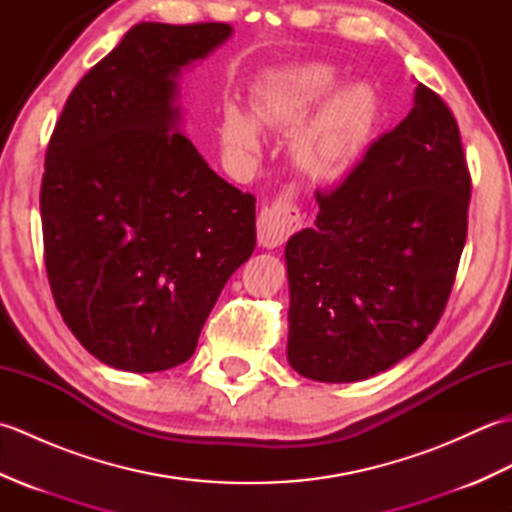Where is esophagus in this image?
<instances>
[{
	"mask_svg": "<svg viewBox=\"0 0 512 512\" xmlns=\"http://www.w3.org/2000/svg\"><path fill=\"white\" fill-rule=\"evenodd\" d=\"M303 224V215L292 195H284L270 206H264L257 217V239L264 248H277L297 233Z\"/></svg>",
	"mask_w": 512,
	"mask_h": 512,
	"instance_id": "obj_1",
	"label": "esophagus"
}]
</instances>
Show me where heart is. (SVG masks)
Listing matches in <instances>:
<instances>
[{
  "mask_svg": "<svg viewBox=\"0 0 512 512\" xmlns=\"http://www.w3.org/2000/svg\"><path fill=\"white\" fill-rule=\"evenodd\" d=\"M332 65L310 61L270 70L250 92V114L224 107L222 145L239 156L262 149V127L292 129L315 113L292 140V158L312 178H334L352 169L372 145L380 123L378 92L365 81L343 85Z\"/></svg>",
  "mask_w": 512,
  "mask_h": 512,
  "instance_id": "b5f03b06",
  "label": "heart"
}]
</instances>
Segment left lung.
Here are the masks:
<instances>
[{
	"label": "left lung",
	"instance_id": "1",
	"mask_svg": "<svg viewBox=\"0 0 512 512\" xmlns=\"http://www.w3.org/2000/svg\"><path fill=\"white\" fill-rule=\"evenodd\" d=\"M471 176L436 92L367 149L286 244L288 363L319 383H356L416 352L436 328L466 239Z\"/></svg>",
	"mask_w": 512,
	"mask_h": 512
}]
</instances>
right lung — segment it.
Here are the masks:
<instances>
[{"instance_id": "add662e5", "label": "right lung", "mask_w": 512, "mask_h": 512, "mask_svg": "<svg viewBox=\"0 0 512 512\" xmlns=\"http://www.w3.org/2000/svg\"><path fill=\"white\" fill-rule=\"evenodd\" d=\"M228 24L140 21L83 76L46 151L41 224L52 297L101 363L151 374L189 361L255 250V198L180 132L178 79Z\"/></svg>"}]
</instances>
